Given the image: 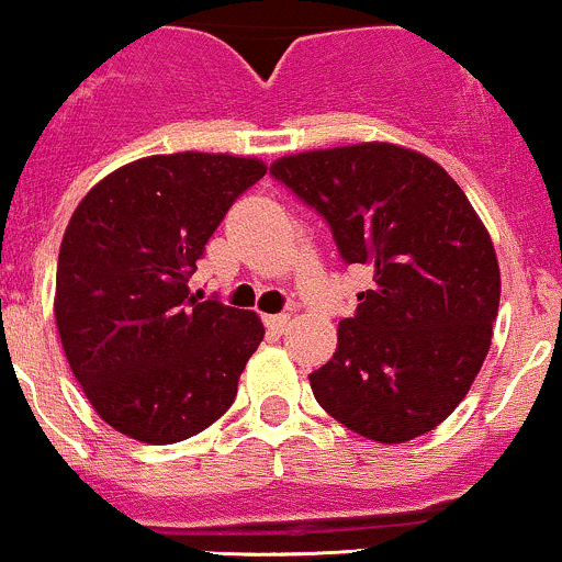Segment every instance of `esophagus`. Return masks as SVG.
Returning a JSON list of instances; mask_svg holds the SVG:
<instances>
[{
    "instance_id": "obj_1",
    "label": "esophagus",
    "mask_w": 562,
    "mask_h": 562,
    "mask_svg": "<svg viewBox=\"0 0 562 562\" xmlns=\"http://www.w3.org/2000/svg\"><path fill=\"white\" fill-rule=\"evenodd\" d=\"M289 319H292L289 314H273V316H265V325H268L273 333H283L289 327Z\"/></svg>"
}]
</instances>
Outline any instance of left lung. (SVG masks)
<instances>
[{
    "mask_svg": "<svg viewBox=\"0 0 562 562\" xmlns=\"http://www.w3.org/2000/svg\"><path fill=\"white\" fill-rule=\"evenodd\" d=\"M270 175L330 224L371 286L308 374L327 415L398 446L440 426L486 360L499 305L492 237L437 160L391 142L283 155Z\"/></svg>",
    "mask_w": 562,
    "mask_h": 562,
    "instance_id": "obj_1",
    "label": "left lung"
}]
</instances>
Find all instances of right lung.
I'll list each match as a JSON object with an SVG mask.
<instances>
[{
    "instance_id": "1",
    "label": "right lung",
    "mask_w": 562,
    "mask_h": 562,
    "mask_svg": "<svg viewBox=\"0 0 562 562\" xmlns=\"http://www.w3.org/2000/svg\"><path fill=\"white\" fill-rule=\"evenodd\" d=\"M259 158L149 155L105 175L74 210L59 246V341L92 409L120 435L171 446L232 407L265 338L254 311L191 297L204 246Z\"/></svg>"
}]
</instances>
